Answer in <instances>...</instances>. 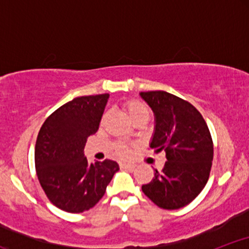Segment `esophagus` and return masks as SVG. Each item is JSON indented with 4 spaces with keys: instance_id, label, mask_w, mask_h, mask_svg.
<instances>
[{
    "instance_id": "34e87169",
    "label": "esophagus",
    "mask_w": 249,
    "mask_h": 249,
    "mask_svg": "<svg viewBox=\"0 0 249 249\" xmlns=\"http://www.w3.org/2000/svg\"><path fill=\"white\" fill-rule=\"evenodd\" d=\"M119 166H121V168H125V170H134L136 165L126 164V162H121V164H119Z\"/></svg>"
}]
</instances>
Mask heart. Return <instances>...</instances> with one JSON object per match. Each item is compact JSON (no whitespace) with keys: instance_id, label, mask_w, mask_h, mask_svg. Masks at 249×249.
<instances>
[{"instance_id":"1","label":"heart","mask_w":249,"mask_h":249,"mask_svg":"<svg viewBox=\"0 0 249 249\" xmlns=\"http://www.w3.org/2000/svg\"><path fill=\"white\" fill-rule=\"evenodd\" d=\"M123 108H124L126 115L130 117V119L132 122H136L142 118H145V119L150 118V115H151L150 107H148L144 102L138 101V99H128V101L124 102L123 103ZM107 113L104 112L101 117L99 124L104 125L105 122H107ZM115 150H116V153L118 154L119 157H122V158H127V157H130L131 154L130 146H128L127 144H124V142H118V144H116Z\"/></svg>"}]
</instances>
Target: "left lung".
<instances>
[{"label": "left lung", "instance_id": "8db88e82", "mask_svg": "<svg viewBox=\"0 0 249 249\" xmlns=\"http://www.w3.org/2000/svg\"><path fill=\"white\" fill-rule=\"evenodd\" d=\"M156 116L151 147L166 152L167 161L142 186L157 206L178 210L192 202L210 178L213 141L201 113L191 103L166 91L141 92Z\"/></svg>", "mask_w": 249, "mask_h": 249}]
</instances>
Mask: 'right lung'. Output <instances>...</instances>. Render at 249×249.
Returning <instances> with one entry per match:
<instances>
[{"instance_id":"right-lung-1","label":"right lung","mask_w":249,"mask_h":249,"mask_svg":"<svg viewBox=\"0 0 249 249\" xmlns=\"http://www.w3.org/2000/svg\"><path fill=\"white\" fill-rule=\"evenodd\" d=\"M107 98L108 93H102L65 103L45 119L37 136V178L48 199L65 212L92 208L119 170L110 159L89 164L84 157L85 142L98 130Z\"/></svg>"}]
</instances>
